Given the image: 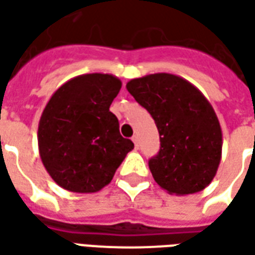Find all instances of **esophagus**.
I'll use <instances>...</instances> for the list:
<instances>
[{
  "label": "esophagus",
  "instance_id": "esophagus-1",
  "mask_svg": "<svg viewBox=\"0 0 255 255\" xmlns=\"http://www.w3.org/2000/svg\"><path fill=\"white\" fill-rule=\"evenodd\" d=\"M132 142H133V145H135V149H138V146H139V139H138V136H136V135H133L132 136Z\"/></svg>",
  "mask_w": 255,
  "mask_h": 255
}]
</instances>
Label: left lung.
Masks as SVG:
<instances>
[{
  "label": "left lung",
  "instance_id": "obj_1",
  "mask_svg": "<svg viewBox=\"0 0 255 255\" xmlns=\"http://www.w3.org/2000/svg\"><path fill=\"white\" fill-rule=\"evenodd\" d=\"M127 90L150 113L160 133V150L149 160L158 186L177 196L208 186L220 165L222 131L207 98L170 73L133 78Z\"/></svg>",
  "mask_w": 255,
  "mask_h": 255
}]
</instances>
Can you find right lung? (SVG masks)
Listing matches in <instances>:
<instances>
[{"instance_id":"right-lung-1","label":"right lung","mask_w":255,"mask_h":255,"mask_svg":"<svg viewBox=\"0 0 255 255\" xmlns=\"http://www.w3.org/2000/svg\"><path fill=\"white\" fill-rule=\"evenodd\" d=\"M120 88L122 81L113 74H81L60 85L48 101L38 123V152L60 188L95 193L109 185L133 149L109 110Z\"/></svg>"}]
</instances>
